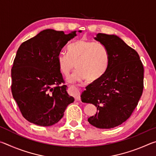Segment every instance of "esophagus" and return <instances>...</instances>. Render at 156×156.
Masks as SVG:
<instances>
[{"label": "esophagus", "mask_w": 156, "mask_h": 156, "mask_svg": "<svg viewBox=\"0 0 156 156\" xmlns=\"http://www.w3.org/2000/svg\"><path fill=\"white\" fill-rule=\"evenodd\" d=\"M70 92L71 94L73 95V96L75 98L76 100H80V91L75 86H71L70 87Z\"/></svg>", "instance_id": "1"}]
</instances>
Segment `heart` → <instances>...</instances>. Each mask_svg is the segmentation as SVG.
I'll use <instances>...</instances> for the list:
<instances>
[{"label":"heart","mask_w":156,"mask_h":156,"mask_svg":"<svg viewBox=\"0 0 156 156\" xmlns=\"http://www.w3.org/2000/svg\"><path fill=\"white\" fill-rule=\"evenodd\" d=\"M68 54L60 52L57 56L60 72L68 75L74 67L76 69L71 80H85L93 83L100 80L107 72L109 55L107 49L96 42L79 39L68 46Z\"/></svg>","instance_id":"1"}]
</instances>
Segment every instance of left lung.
<instances>
[{"label":"left lung","mask_w":156,"mask_h":156,"mask_svg":"<svg viewBox=\"0 0 156 156\" xmlns=\"http://www.w3.org/2000/svg\"><path fill=\"white\" fill-rule=\"evenodd\" d=\"M94 39L107 49L109 65L106 73L86 87L82 102L97 107L88 118L99 129L118 126L130 117L144 88V67L138 53L115 35L99 33Z\"/></svg>","instance_id":"obj_1"}]
</instances>
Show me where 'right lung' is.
I'll return each mask as SVG.
<instances>
[{"label": "right lung", "mask_w": 156, "mask_h": 156, "mask_svg": "<svg viewBox=\"0 0 156 156\" xmlns=\"http://www.w3.org/2000/svg\"><path fill=\"white\" fill-rule=\"evenodd\" d=\"M81 32V31H78ZM76 31L45 30L20 44L12 68V93L23 117L43 126L57 123L74 101L67 92L57 56Z\"/></svg>", "instance_id": "obj_1"}]
</instances>
